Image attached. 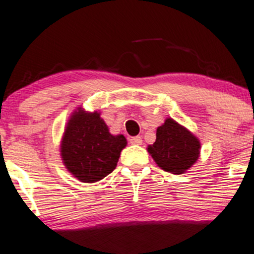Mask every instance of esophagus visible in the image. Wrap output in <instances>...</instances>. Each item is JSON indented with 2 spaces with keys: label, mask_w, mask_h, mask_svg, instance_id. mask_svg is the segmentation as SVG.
Instances as JSON below:
<instances>
[{
  "label": "esophagus",
  "mask_w": 254,
  "mask_h": 254,
  "mask_svg": "<svg viewBox=\"0 0 254 254\" xmlns=\"http://www.w3.org/2000/svg\"><path fill=\"white\" fill-rule=\"evenodd\" d=\"M129 142L133 145H141L142 139L141 136H132V138L129 139Z\"/></svg>",
  "instance_id": "1"
}]
</instances>
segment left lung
<instances>
[{
    "mask_svg": "<svg viewBox=\"0 0 254 254\" xmlns=\"http://www.w3.org/2000/svg\"><path fill=\"white\" fill-rule=\"evenodd\" d=\"M147 151L161 169L179 175L196 162L200 141L187 128L169 118L157 128L156 141L147 146Z\"/></svg>",
    "mask_w": 254,
    "mask_h": 254,
    "instance_id": "obj_1",
    "label": "left lung"
}]
</instances>
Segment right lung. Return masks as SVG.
<instances>
[{"label":"right lung","mask_w":254,"mask_h":254,"mask_svg":"<svg viewBox=\"0 0 254 254\" xmlns=\"http://www.w3.org/2000/svg\"><path fill=\"white\" fill-rule=\"evenodd\" d=\"M127 140L110 134L101 114L81 108L73 113L61 141V157L68 172L81 182H96L109 175L118 165Z\"/></svg>","instance_id":"obj_1"}]
</instances>
